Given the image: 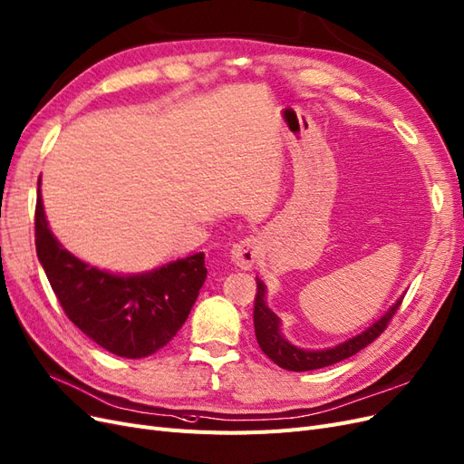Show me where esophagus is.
Wrapping results in <instances>:
<instances>
[{
    "label": "esophagus",
    "instance_id": "esophagus-1",
    "mask_svg": "<svg viewBox=\"0 0 464 464\" xmlns=\"http://www.w3.org/2000/svg\"><path fill=\"white\" fill-rule=\"evenodd\" d=\"M229 254H231V262L235 266L241 267V270H250L254 262H256L258 254H260L258 238H254V237L243 238V241H238L237 245H233Z\"/></svg>",
    "mask_w": 464,
    "mask_h": 464
}]
</instances>
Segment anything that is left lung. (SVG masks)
<instances>
[{"label": "left lung", "mask_w": 464, "mask_h": 464, "mask_svg": "<svg viewBox=\"0 0 464 464\" xmlns=\"http://www.w3.org/2000/svg\"><path fill=\"white\" fill-rule=\"evenodd\" d=\"M256 301H254V334H256L258 345L264 351L267 358L281 366L283 370L291 372H308V370H318L332 366L335 362L345 361V358L362 351L373 339H378L380 334L385 330L387 324L395 316L397 308L401 306L402 296L399 301L387 310L380 320L373 322L362 334H358L347 341L339 343V345L332 349H318V351H308L301 349L289 343L281 334V320L276 312H272L266 304V285L264 281L256 277Z\"/></svg>", "instance_id": "left-lung-1"}]
</instances>
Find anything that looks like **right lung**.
Listing matches in <instances>:
<instances>
[{
    "label": "right lung",
    "instance_id": "right-lung-1",
    "mask_svg": "<svg viewBox=\"0 0 464 464\" xmlns=\"http://www.w3.org/2000/svg\"><path fill=\"white\" fill-rule=\"evenodd\" d=\"M34 229L38 260L67 318L117 356L144 358L166 347L206 281L204 252L132 276L79 260L50 231L40 188Z\"/></svg>",
    "mask_w": 464,
    "mask_h": 464
}]
</instances>
